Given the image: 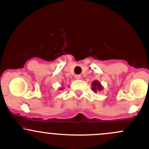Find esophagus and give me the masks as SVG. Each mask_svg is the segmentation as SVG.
<instances>
[{
	"instance_id": "obj_1",
	"label": "esophagus",
	"mask_w": 149,
	"mask_h": 149,
	"mask_svg": "<svg viewBox=\"0 0 149 149\" xmlns=\"http://www.w3.org/2000/svg\"><path fill=\"white\" fill-rule=\"evenodd\" d=\"M81 76V75H75V79H80Z\"/></svg>"
}]
</instances>
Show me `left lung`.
Segmentation results:
<instances>
[{
    "instance_id": "8db88e82",
    "label": "left lung",
    "mask_w": 149,
    "mask_h": 149,
    "mask_svg": "<svg viewBox=\"0 0 149 149\" xmlns=\"http://www.w3.org/2000/svg\"><path fill=\"white\" fill-rule=\"evenodd\" d=\"M91 88H92L93 91L96 93L97 91H102V90L103 89V86H102L100 82H99L98 81L96 80L92 82V84H91Z\"/></svg>"
}]
</instances>
